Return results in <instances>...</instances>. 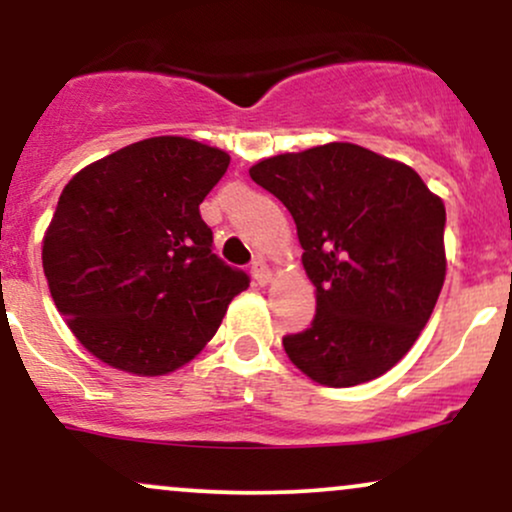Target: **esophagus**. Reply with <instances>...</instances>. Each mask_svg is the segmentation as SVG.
<instances>
[{"label": "esophagus", "instance_id": "obj_1", "mask_svg": "<svg viewBox=\"0 0 512 512\" xmlns=\"http://www.w3.org/2000/svg\"><path fill=\"white\" fill-rule=\"evenodd\" d=\"M250 272H252V276H255V281L260 286L269 284V281H272V269H269V264L264 262L262 257H257V260L250 264Z\"/></svg>", "mask_w": 512, "mask_h": 512}]
</instances>
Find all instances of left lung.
Instances as JSON below:
<instances>
[{
    "instance_id": "obj_1",
    "label": "left lung",
    "mask_w": 512,
    "mask_h": 512,
    "mask_svg": "<svg viewBox=\"0 0 512 512\" xmlns=\"http://www.w3.org/2000/svg\"><path fill=\"white\" fill-rule=\"evenodd\" d=\"M250 178L291 211L315 284L313 322L284 337L293 366L327 387L387 373L443 289V202L416 170L344 142L264 158Z\"/></svg>"
}]
</instances>
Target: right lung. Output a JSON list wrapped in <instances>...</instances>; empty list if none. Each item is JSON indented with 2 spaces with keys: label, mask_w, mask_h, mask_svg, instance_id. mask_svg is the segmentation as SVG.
Masks as SVG:
<instances>
[{
  "label": "right lung",
  "mask_w": 512,
  "mask_h": 512,
  "mask_svg": "<svg viewBox=\"0 0 512 512\" xmlns=\"http://www.w3.org/2000/svg\"><path fill=\"white\" fill-rule=\"evenodd\" d=\"M221 149L154 137L91 163L62 190L43 269L74 337L108 366L163 375L192 361L250 286L214 252L199 204Z\"/></svg>",
  "instance_id": "right-lung-1"
}]
</instances>
